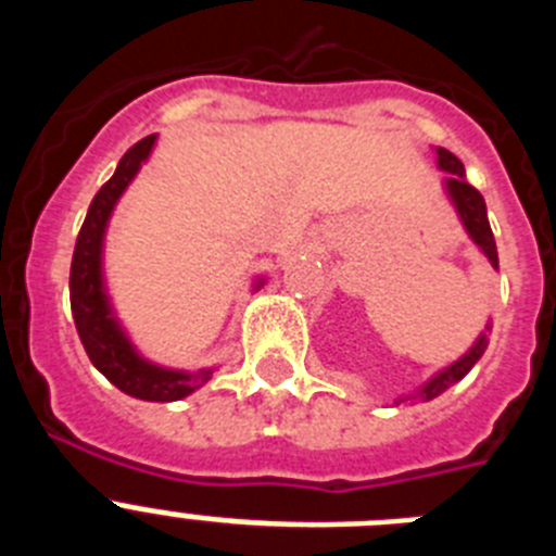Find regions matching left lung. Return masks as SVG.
I'll return each mask as SVG.
<instances>
[{
  "mask_svg": "<svg viewBox=\"0 0 556 556\" xmlns=\"http://www.w3.org/2000/svg\"><path fill=\"white\" fill-rule=\"evenodd\" d=\"M437 164H440V169L443 172H448L445 189H448V198L454 200L456 211H459L462 225H465V230L470 233V239L479 244L481 253L488 255V262L498 269V250H495L493 230H490V223H488V205H484V198H481L479 191H476L473 186L465 180V166H462V161L456 159L454 152L443 150V147H437ZM484 348H488V337L481 333V337L476 339V345L470 348V351L465 353L459 362H454L451 367H445L443 372H437L429 384H426L424 390L412 397H426V401H431V397H437L440 392L448 390V387L456 384L459 378L468 376L470 367H473L476 362L481 358V353H484Z\"/></svg>",
  "mask_w": 556,
  "mask_h": 556,
  "instance_id": "left-lung-1",
  "label": "left lung"
}]
</instances>
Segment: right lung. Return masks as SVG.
I'll return each mask as SVG.
<instances>
[{"label": "right lung", "instance_id": "obj_1", "mask_svg": "<svg viewBox=\"0 0 556 556\" xmlns=\"http://www.w3.org/2000/svg\"><path fill=\"white\" fill-rule=\"evenodd\" d=\"M152 144H155V136L136 141L122 155L113 178L97 191L91 205H88L86 223L77 233L75 255H72L68 294H72V314H75L77 333H80V342L86 348L88 358H91V365L127 395L166 404V401H180V397L200 390L214 370L205 367V370L184 372L144 362L127 342L125 331H122L111 306H108L105 289H102V236H105L108 217H111L116 200L122 198V191L127 189V184L136 178L139 166L147 161Z\"/></svg>", "mask_w": 556, "mask_h": 556}]
</instances>
